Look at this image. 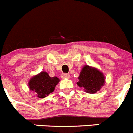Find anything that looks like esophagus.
Returning a JSON list of instances; mask_svg holds the SVG:
<instances>
[{"instance_id": "1", "label": "esophagus", "mask_w": 133, "mask_h": 133, "mask_svg": "<svg viewBox=\"0 0 133 133\" xmlns=\"http://www.w3.org/2000/svg\"><path fill=\"white\" fill-rule=\"evenodd\" d=\"M61 77L63 78H70V75H69V74L63 73L61 75Z\"/></svg>"}]
</instances>
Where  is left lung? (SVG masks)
<instances>
[{"label": "left lung", "instance_id": "1", "mask_svg": "<svg viewBox=\"0 0 133 133\" xmlns=\"http://www.w3.org/2000/svg\"><path fill=\"white\" fill-rule=\"evenodd\" d=\"M77 82L78 87H82L86 92L96 93L104 84L105 78L104 75L96 68L89 65L83 66L80 73Z\"/></svg>", "mask_w": 133, "mask_h": 133}]
</instances>
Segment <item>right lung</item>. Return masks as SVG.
Here are the masks:
<instances>
[{"label": "right lung", "instance_id": "add662e5", "mask_svg": "<svg viewBox=\"0 0 133 133\" xmlns=\"http://www.w3.org/2000/svg\"><path fill=\"white\" fill-rule=\"evenodd\" d=\"M59 81L56 77H50L47 72L43 71L30 78L29 89L35 92L38 98H44L53 92Z\"/></svg>", "mask_w": 133, "mask_h": 133}]
</instances>
